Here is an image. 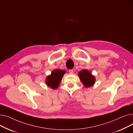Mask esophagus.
Listing matches in <instances>:
<instances>
[{
	"label": "esophagus",
	"instance_id": "34e87169",
	"mask_svg": "<svg viewBox=\"0 0 133 133\" xmlns=\"http://www.w3.org/2000/svg\"><path fill=\"white\" fill-rule=\"evenodd\" d=\"M73 71H74V70L73 69H69V72L70 73H73Z\"/></svg>",
	"mask_w": 133,
	"mask_h": 133
}]
</instances>
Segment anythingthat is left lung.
Listing matches in <instances>:
<instances>
[{"label": "left lung", "instance_id": "left-lung-1", "mask_svg": "<svg viewBox=\"0 0 133 133\" xmlns=\"http://www.w3.org/2000/svg\"><path fill=\"white\" fill-rule=\"evenodd\" d=\"M80 80L86 88L92 86L95 82V78L87 69H82L78 73Z\"/></svg>", "mask_w": 133, "mask_h": 133}]
</instances>
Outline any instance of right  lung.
Wrapping results in <instances>:
<instances>
[{
    "instance_id": "add662e5",
    "label": "right lung",
    "mask_w": 133,
    "mask_h": 133,
    "mask_svg": "<svg viewBox=\"0 0 133 133\" xmlns=\"http://www.w3.org/2000/svg\"><path fill=\"white\" fill-rule=\"evenodd\" d=\"M66 73L65 71L62 69H55L51 74L47 76L46 79V83L48 87H51L53 89H57L60 85L62 76Z\"/></svg>"
}]
</instances>
